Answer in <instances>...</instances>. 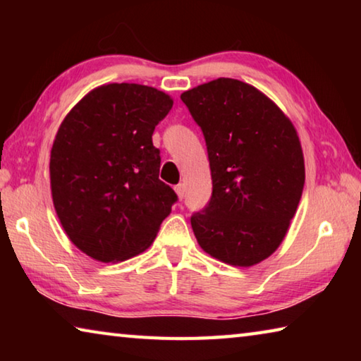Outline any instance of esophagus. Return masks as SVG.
<instances>
[{
  "mask_svg": "<svg viewBox=\"0 0 361 361\" xmlns=\"http://www.w3.org/2000/svg\"><path fill=\"white\" fill-rule=\"evenodd\" d=\"M175 192H176V195H178V199L181 200L183 197H185V185H181V183H180V185H176Z\"/></svg>",
  "mask_w": 361,
  "mask_h": 361,
  "instance_id": "esophagus-1",
  "label": "esophagus"
}]
</instances>
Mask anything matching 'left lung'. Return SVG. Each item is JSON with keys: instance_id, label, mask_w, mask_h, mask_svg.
Masks as SVG:
<instances>
[{"instance_id": "8db88e82", "label": "left lung", "mask_w": 361, "mask_h": 361, "mask_svg": "<svg viewBox=\"0 0 361 361\" xmlns=\"http://www.w3.org/2000/svg\"><path fill=\"white\" fill-rule=\"evenodd\" d=\"M202 129L213 191L191 226L204 252L250 267L285 239L302 195L301 142L282 109L258 89L218 78L181 94Z\"/></svg>"}]
</instances>
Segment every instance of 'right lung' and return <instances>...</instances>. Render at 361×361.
Returning <instances> with one entry per match:
<instances>
[{"label": "right lung", "mask_w": 361, "mask_h": 361, "mask_svg": "<svg viewBox=\"0 0 361 361\" xmlns=\"http://www.w3.org/2000/svg\"><path fill=\"white\" fill-rule=\"evenodd\" d=\"M173 106L142 84H105L66 114L51 149L54 207L68 239L90 258L126 261L156 239L176 194L159 180L152 132Z\"/></svg>", "instance_id": "obj_1"}]
</instances>
